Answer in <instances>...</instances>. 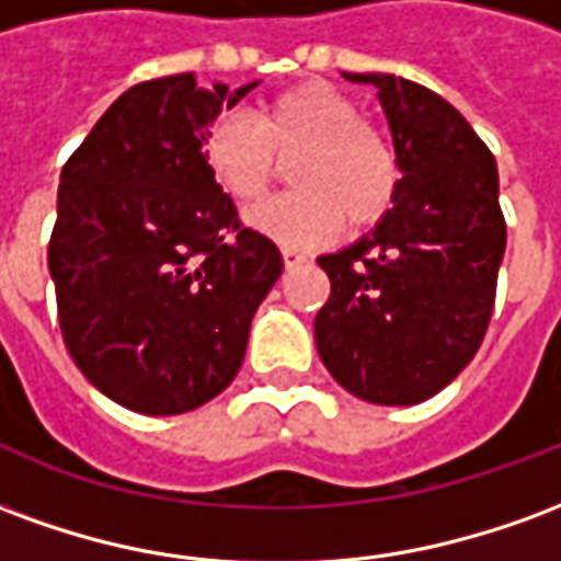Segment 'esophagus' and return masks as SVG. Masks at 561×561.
Returning a JSON list of instances; mask_svg holds the SVG:
<instances>
[{
    "instance_id": "obj_1",
    "label": "esophagus",
    "mask_w": 561,
    "mask_h": 561,
    "mask_svg": "<svg viewBox=\"0 0 561 561\" xmlns=\"http://www.w3.org/2000/svg\"><path fill=\"white\" fill-rule=\"evenodd\" d=\"M282 261H285V267L294 270V267H304L309 257H306L304 252H300V249H291V245H282Z\"/></svg>"
}]
</instances>
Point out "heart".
<instances>
[{
  "label": "heart",
  "mask_w": 561,
  "mask_h": 561,
  "mask_svg": "<svg viewBox=\"0 0 561 561\" xmlns=\"http://www.w3.org/2000/svg\"><path fill=\"white\" fill-rule=\"evenodd\" d=\"M291 192L249 213V225L279 245L333 240L348 219L376 225L400 188L390 138L360 119V107L324 80H306L245 116H225L201 140L209 176L237 204H255L293 152Z\"/></svg>",
  "instance_id": "heart-1"
}]
</instances>
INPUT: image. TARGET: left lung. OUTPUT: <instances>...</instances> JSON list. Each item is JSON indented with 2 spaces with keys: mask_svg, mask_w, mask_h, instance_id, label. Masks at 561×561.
Returning a JSON list of instances; mask_svg holds the SVG:
<instances>
[{
  "mask_svg": "<svg viewBox=\"0 0 561 561\" xmlns=\"http://www.w3.org/2000/svg\"><path fill=\"white\" fill-rule=\"evenodd\" d=\"M373 83L400 156V188L376 231L321 255L330 297L316 345L342 388L376 405L435 397L481 348L505 255L493 152L454 104L393 75Z\"/></svg>",
  "mask_w": 561,
  "mask_h": 561,
  "instance_id": "left-lung-1",
  "label": "left lung"
}]
</instances>
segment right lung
Listing matches in <instances>:
<instances>
[{
    "label": "right lung",
    "mask_w": 561,
    "mask_h": 561,
    "mask_svg": "<svg viewBox=\"0 0 561 561\" xmlns=\"http://www.w3.org/2000/svg\"><path fill=\"white\" fill-rule=\"evenodd\" d=\"M255 87L144 80L62 168L47 249L62 340L131 412L183 414L219 397L279 279L276 243L243 228L201 159L209 123Z\"/></svg>",
    "instance_id": "right-lung-1"
}]
</instances>
